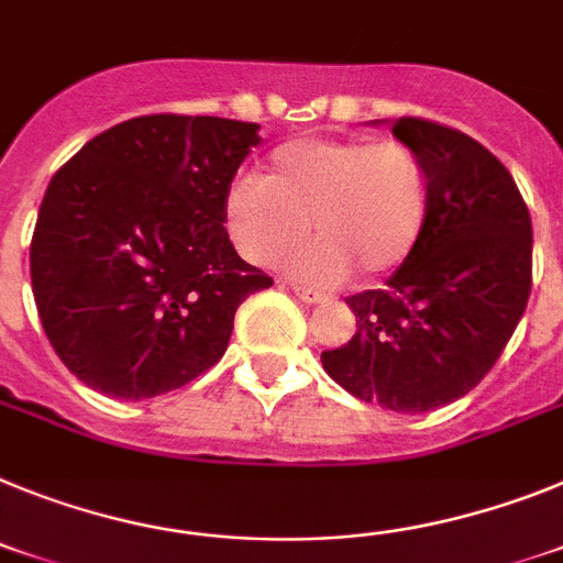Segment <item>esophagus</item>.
<instances>
[{
  "label": "esophagus",
  "instance_id": "1",
  "mask_svg": "<svg viewBox=\"0 0 563 563\" xmlns=\"http://www.w3.org/2000/svg\"><path fill=\"white\" fill-rule=\"evenodd\" d=\"M291 291H295V295L300 297L302 302H311V306L329 300V297H325V295H320V291H314V288H306V286H291Z\"/></svg>",
  "mask_w": 563,
  "mask_h": 563
}]
</instances>
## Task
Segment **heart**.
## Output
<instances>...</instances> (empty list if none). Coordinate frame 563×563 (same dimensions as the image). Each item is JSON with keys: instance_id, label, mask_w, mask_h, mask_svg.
<instances>
[{"instance_id": "1", "label": "heart", "mask_w": 563, "mask_h": 563, "mask_svg": "<svg viewBox=\"0 0 563 563\" xmlns=\"http://www.w3.org/2000/svg\"><path fill=\"white\" fill-rule=\"evenodd\" d=\"M430 214V175L397 139H300L277 146L263 175L234 180L223 223L234 249L257 266L286 261L317 286L383 277L408 261Z\"/></svg>"}]
</instances>
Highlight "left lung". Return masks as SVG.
<instances>
[{
  "label": "left lung",
  "instance_id": "8db88e82",
  "mask_svg": "<svg viewBox=\"0 0 563 563\" xmlns=\"http://www.w3.org/2000/svg\"><path fill=\"white\" fill-rule=\"evenodd\" d=\"M430 175L422 241L385 288L345 297L356 331L322 368L363 402L428 413L485 379L532 286V223L507 166L453 126L394 121Z\"/></svg>",
  "mask_w": 563,
  "mask_h": 563
}]
</instances>
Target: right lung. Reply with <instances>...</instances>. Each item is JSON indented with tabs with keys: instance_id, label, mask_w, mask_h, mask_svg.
<instances>
[{
	"instance_id": "right-lung-1",
	"label": "right lung",
	"mask_w": 563,
	"mask_h": 563,
	"mask_svg": "<svg viewBox=\"0 0 563 563\" xmlns=\"http://www.w3.org/2000/svg\"><path fill=\"white\" fill-rule=\"evenodd\" d=\"M257 130L214 115H139L53 175L31 241L33 300L81 383L139 402L221 360L238 306L272 286L223 229Z\"/></svg>"
}]
</instances>
